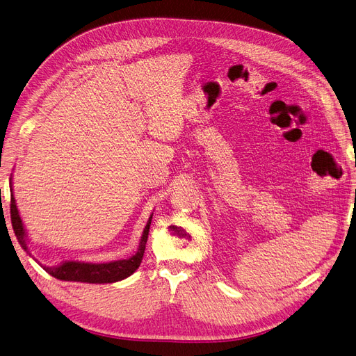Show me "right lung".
<instances>
[{
    "label": "right lung",
    "mask_w": 356,
    "mask_h": 356,
    "mask_svg": "<svg viewBox=\"0 0 356 356\" xmlns=\"http://www.w3.org/2000/svg\"><path fill=\"white\" fill-rule=\"evenodd\" d=\"M10 213H11V225H13L17 239H19V243L22 245V248L26 252H29L27 243H26V232H24L22 218H20L19 210H17L15 200L13 195H11ZM150 222H152V216L149 217L147 225L143 230L138 252L129 259L114 261V262H108V264H87V262L70 261V262H65L56 268L43 266V269L47 274H50L58 280H62V281H79V282H90V284H107V282L122 281V280L130 277L134 270L139 268V265L142 262L146 242H147Z\"/></svg>",
    "instance_id": "obj_1"
}]
</instances>
